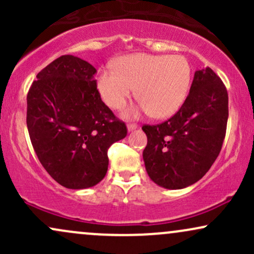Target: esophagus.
Instances as JSON below:
<instances>
[{"label": "esophagus", "instance_id": "obj_1", "mask_svg": "<svg viewBox=\"0 0 254 254\" xmlns=\"http://www.w3.org/2000/svg\"><path fill=\"white\" fill-rule=\"evenodd\" d=\"M127 131H129V132H131V131H133V130H136L137 129V125L136 124H127Z\"/></svg>", "mask_w": 254, "mask_h": 254}]
</instances>
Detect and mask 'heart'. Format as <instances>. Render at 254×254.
I'll list each match as a JSON object with an SVG mask.
<instances>
[{"mask_svg": "<svg viewBox=\"0 0 254 254\" xmlns=\"http://www.w3.org/2000/svg\"><path fill=\"white\" fill-rule=\"evenodd\" d=\"M191 77V64L182 55L133 54L116 61L115 70H100L97 87L103 100L115 110L125 106L136 87L141 101L127 110L125 117L151 113L154 118L165 119L183 106Z\"/></svg>", "mask_w": 254, "mask_h": 254, "instance_id": "1", "label": "heart"}]
</instances>
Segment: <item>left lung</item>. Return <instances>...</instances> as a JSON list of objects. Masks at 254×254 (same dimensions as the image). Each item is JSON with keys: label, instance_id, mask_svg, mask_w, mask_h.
<instances>
[{"label": "left lung", "instance_id": "obj_1", "mask_svg": "<svg viewBox=\"0 0 254 254\" xmlns=\"http://www.w3.org/2000/svg\"><path fill=\"white\" fill-rule=\"evenodd\" d=\"M228 121V93L209 66L194 72L190 93L173 117L144 125L143 161L156 185L180 190L202 179L220 154Z\"/></svg>", "mask_w": 254, "mask_h": 254}]
</instances>
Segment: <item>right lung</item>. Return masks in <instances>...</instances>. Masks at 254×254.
<instances>
[{"instance_id": "1", "label": "right lung", "mask_w": 254, "mask_h": 254, "mask_svg": "<svg viewBox=\"0 0 254 254\" xmlns=\"http://www.w3.org/2000/svg\"><path fill=\"white\" fill-rule=\"evenodd\" d=\"M94 66L64 55L38 72L27 94V129L40 164L66 189L93 188L106 176L107 149L127 136L97 89Z\"/></svg>"}]
</instances>
